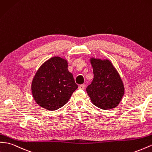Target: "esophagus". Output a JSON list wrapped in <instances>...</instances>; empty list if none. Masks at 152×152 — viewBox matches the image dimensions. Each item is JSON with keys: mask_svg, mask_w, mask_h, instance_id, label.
<instances>
[{"mask_svg": "<svg viewBox=\"0 0 152 152\" xmlns=\"http://www.w3.org/2000/svg\"><path fill=\"white\" fill-rule=\"evenodd\" d=\"M85 88V86L84 84H81L79 86V89H84Z\"/></svg>", "mask_w": 152, "mask_h": 152, "instance_id": "obj_1", "label": "esophagus"}]
</instances>
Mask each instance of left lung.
Returning a JSON list of instances; mask_svg holds the SVG:
<instances>
[{"label":"left lung","instance_id":"left-lung-1","mask_svg":"<svg viewBox=\"0 0 152 152\" xmlns=\"http://www.w3.org/2000/svg\"><path fill=\"white\" fill-rule=\"evenodd\" d=\"M94 78L86 91L97 107L108 110L116 107L125 93L121 78L108 59L90 57Z\"/></svg>","mask_w":152,"mask_h":152}]
</instances>
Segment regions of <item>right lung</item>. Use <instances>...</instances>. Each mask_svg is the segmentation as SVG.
Here are the masks:
<instances>
[{
  "instance_id": "right-lung-1",
  "label": "right lung",
  "mask_w": 152,
  "mask_h": 152,
  "mask_svg": "<svg viewBox=\"0 0 152 152\" xmlns=\"http://www.w3.org/2000/svg\"><path fill=\"white\" fill-rule=\"evenodd\" d=\"M77 88L68 69L67 59L59 56L52 57L41 65L31 83L36 104L51 111L66 104Z\"/></svg>"
}]
</instances>
